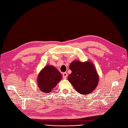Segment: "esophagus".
<instances>
[{
  "instance_id": "esophagus-1",
  "label": "esophagus",
  "mask_w": 128,
  "mask_h": 128,
  "mask_svg": "<svg viewBox=\"0 0 128 128\" xmlns=\"http://www.w3.org/2000/svg\"><path fill=\"white\" fill-rule=\"evenodd\" d=\"M67 77V73L66 72L63 73V78L64 79H66Z\"/></svg>"
}]
</instances>
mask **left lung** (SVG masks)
I'll list each match as a JSON object with an SVG mask.
<instances>
[{
  "label": "left lung",
  "mask_w": 128,
  "mask_h": 128,
  "mask_svg": "<svg viewBox=\"0 0 128 128\" xmlns=\"http://www.w3.org/2000/svg\"><path fill=\"white\" fill-rule=\"evenodd\" d=\"M72 73L68 80L78 92L86 95L92 93L98 83V74L91 61L74 60L70 65Z\"/></svg>",
  "instance_id": "obj_1"
}]
</instances>
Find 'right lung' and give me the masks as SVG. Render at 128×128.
Segmentation results:
<instances>
[{
	"instance_id": "add662e5",
	"label": "right lung",
	"mask_w": 128,
	"mask_h": 128,
	"mask_svg": "<svg viewBox=\"0 0 128 128\" xmlns=\"http://www.w3.org/2000/svg\"><path fill=\"white\" fill-rule=\"evenodd\" d=\"M61 79L62 74L56 68L52 65H47L38 76V86L42 92L50 93Z\"/></svg>"
}]
</instances>
